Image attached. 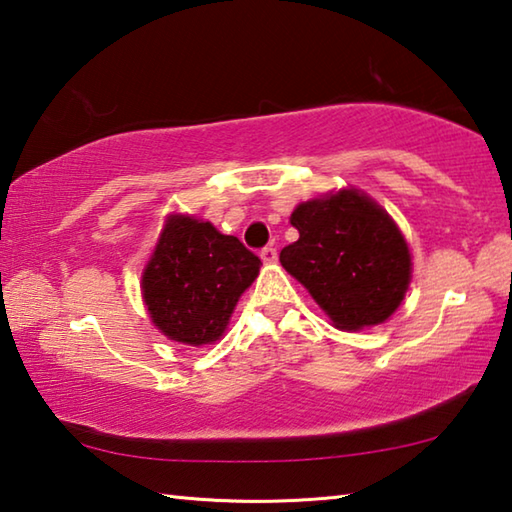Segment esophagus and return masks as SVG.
Masks as SVG:
<instances>
[{
	"instance_id": "obj_1",
	"label": "esophagus",
	"mask_w": 512,
	"mask_h": 512,
	"mask_svg": "<svg viewBox=\"0 0 512 512\" xmlns=\"http://www.w3.org/2000/svg\"><path fill=\"white\" fill-rule=\"evenodd\" d=\"M259 257H262L264 264H275L277 262V248L266 246V248H262V253H259Z\"/></svg>"
}]
</instances>
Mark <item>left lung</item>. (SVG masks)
Segmentation results:
<instances>
[{"label": "left lung", "instance_id": "8db88e82", "mask_svg": "<svg viewBox=\"0 0 512 512\" xmlns=\"http://www.w3.org/2000/svg\"><path fill=\"white\" fill-rule=\"evenodd\" d=\"M300 239L280 262L338 329L383 324L407 293L412 257L392 217L358 190L300 203L291 215Z\"/></svg>", "mask_w": 512, "mask_h": 512}]
</instances>
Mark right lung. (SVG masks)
I'll list each match as a JSON object with an SVG mask.
<instances>
[{"label": "right lung", "mask_w": 512, "mask_h": 512, "mask_svg": "<svg viewBox=\"0 0 512 512\" xmlns=\"http://www.w3.org/2000/svg\"><path fill=\"white\" fill-rule=\"evenodd\" d=\"M259 266L255 253L210 221L170 215L141 282L154 327L192 347L219 340Z\"/></svg>", "instance_id": "add662e5"}]
</instances>
